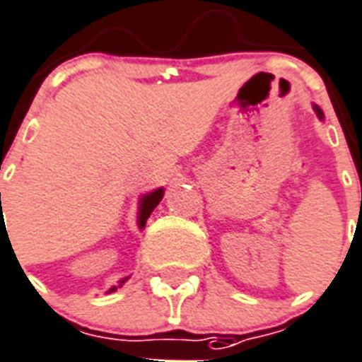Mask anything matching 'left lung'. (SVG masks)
<instances>
[{"label":"left lung","instance_id":"obj_1","mask_svg":"<svg viewBox=\"0 0 362 362\" xmlns=\"http://www.w3.org/2000/svg\"><path fill=\"white\" fill-rule=\"evenodd\" d=\"M314 110H316V114H317V117H320V119H323V112L320 108H317L316 104H314Z\"/></svg>","mask_w":362,"mask_h":362}]
</instances>
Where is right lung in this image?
Returning a JSON list of instances; mask_svg holds the SVG:
<instances>
[{"label":"right lung","mask_w":362,"mask_h":362,"mask_svg":"<svg viewBox=\"0 0 362 362\" xmlns=\"http://www.w3.org/2000/svg\"><path fill=\"white\" fill-rule=\"evenodd\" d=\"M164 196V190L163 189H157V190H153V192H149V194H146L144 198L140 199V216H138V226L144 228L146 226V221L149 218V215L153 213V209L157 207L158 202L163 199ZM0 205H1V194H0ZM1 213H3V207H1ZM0 228L3 230V216H1V221H0ZM7 231V230H5ZM127 279H123L119 282V286H114V288H110L108 293H112V291H115L117 288H121V284L125 282Z\"/></svg>","instance_id":"1"}]
</instances>
